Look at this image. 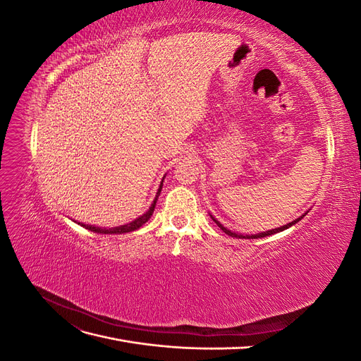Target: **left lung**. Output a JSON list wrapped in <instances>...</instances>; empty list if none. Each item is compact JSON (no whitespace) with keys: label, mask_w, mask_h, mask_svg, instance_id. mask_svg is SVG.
I'll return each mask as SVG.
<instances>
[{"label":"left lung","mask_w":361,"mask_h":361,"mask_svg":"<svg viewBox=\"0 0 361 361\" xmlns=\"http://www.w3.org/2000/svg\"><path fill=\"white\" fill-rule=\"evenodd\" d=\"M305 215V214H304ZM302 215V216H304ZM301 216V218H302ZM301 218H297V220H295V221H292V223H289V224H286V226H281V227H279V228H272V231H268V232H262V233H257V235H247V236H244V235H238V233H233V232H231V231H228V228H226L224 226H221L220 223H218L216 220H215V218L212 216V220L216 223V226L218 227H220L221 228V231L224 232V233H227L228 236H233V238H248V239H256V238H265V236H269V235H274V233H279V232H283V231H285V228H288V227H290V226H293L295 223H298L300 220H301Z\"/></svg>","instance_id":"8db88e82"}]
</instances>
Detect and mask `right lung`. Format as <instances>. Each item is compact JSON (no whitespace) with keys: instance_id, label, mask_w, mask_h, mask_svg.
<instances>
[{"instance_id":"obj_1","label":"right lung","mask_w":361,"mask_h":361,"mask_svg":"<svg viewBox=\"0 0 361 361\" xmlns=\"http://www.w3.org/2000/svg\"><path fill=\"white\" fill-rule=\"evenodd\" d=\"M161 188H162V183L159 185V190H158V192H157V197H155V200H154V203H152V206L149 207V211L146 212V214H143L141 216H138L137 220H134L133 223H129V224H125V226H118V227H111V228H101V227H94V226H89V224H81L82 227H85V228H89V231H92V232H94V233H128V232H134V231H137V228H140L141 226H143L149 218L152 216V214H154V211H155V204H157V200H158V195L161 194Z\"/></svg>"}]
</instances>
